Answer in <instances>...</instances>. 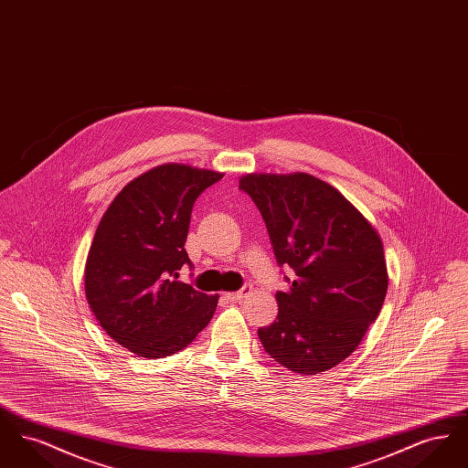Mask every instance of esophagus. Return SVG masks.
I'll use <instances>...</instances> for the list:
<instances>
[{
  "mask_svg": "<svg viewBox=\"0 0 468 468\" xmlns=\"http://www.w3.org/2000/svg\"><path fill=\"white\" fill-rule=\"evenodd\" d=\"M250 291H252V286H244L242 290L237 291V292H224V298L228 302H240Z\"/></svg>",
  "mask_w": 468,
  "mask_h": 468,
  "instance_id": "34e87169",
  "label": "esophagus"
}]
</instances>
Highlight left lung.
I'll use <instances>...</instances> for the list:
<instances>
[{"label":"left lung","instance_id":"left-lung-1","mask_svg":"<svg viewBox=\"0 0 468 468\" xmlns=\"http://www.w3.org/2000/svg\"><path fill=\"white\" fill-rule=\"evenodd\" d=\"M239 182L265 219L277 263L296 275L275 294L279 314L258 330L260 340L294 374L326 372L355 353L382 309L389 279L378 229L311 174H247Z\"/></svg>","mask_w":468,"mask_h":468}]
</instances>
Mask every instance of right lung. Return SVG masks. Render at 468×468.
<instances>
[{"mask_svg": "<svg viewBox=\"0 0 468 468\" xmlns=\"http://www.w3.org/2000/svg\"><path fill=\"white\" fill-rule=\"evenodd\" d=\"M224 174L159 165L128 182L96 228L84 291L100 326L136 356H170L210 323L219 294L178 281L191 210Z\"/></svg>", "mask_w": 468, "mask_h": 468, "instance_id": "obj_1", "label": "right lung"}]
</instances>
